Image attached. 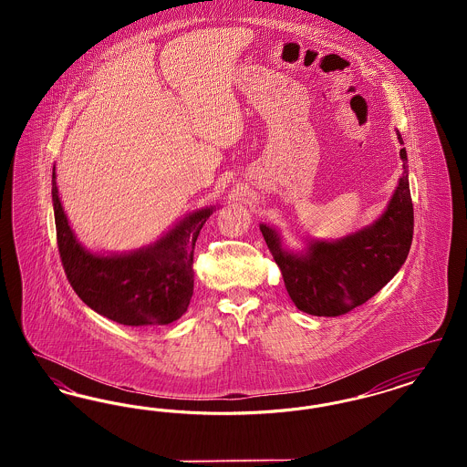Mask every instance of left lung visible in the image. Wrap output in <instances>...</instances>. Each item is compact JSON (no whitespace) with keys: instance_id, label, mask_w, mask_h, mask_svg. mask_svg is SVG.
<instances>
[{"instance_id":"obj_1","label":"left lung","mask_w":467,"mask_h":467,"mask_svg":"<svg viewBox=\"0 0 467 467\" xmlns=\"http://www.w3.org/2000/svg\"><path fill=\"white\" fill-rule=\"evenodd\" d=\"M398 140L402 138L398 131ZM404 173L381 217L337 242H311L305 254L282 246L266 223L261 233L280 267L294 305L315 317L354 310L383 289L404 265L413 240V202L408 183V156L400 149Z\"/></svg>"}]
</instances>
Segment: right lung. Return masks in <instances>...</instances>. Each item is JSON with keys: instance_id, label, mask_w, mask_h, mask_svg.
I'll list each match as a JSON object with an SVG mask.
<instances>
[{"instance_id": "right-lung-1", "label": "right lung", "mask_w": 467, "mask_h": 467, "mask_svg": "<svg viewBox=\"0 0 467 467\" xmlns=\"http://www.w3.org/2000/svg\"><path fill=\"white\" fill-rule=\"evenodd\" d=\"M52 201L67 282L89 308L122 326H166L187 311L194 290V246L213 206L189 213L156 244L130 254L99 255L90 254L73 234L56 171Z\"/></svg>"}]
</instances>
